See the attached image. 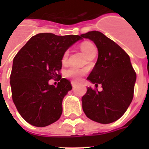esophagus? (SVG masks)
<instances>
[{"label": "esophagus", "mask_w": 149, "mask_h": 149, "mask_svg": "<svg viewBox=\"0 0 149 149\" xmlns=\"http://www.w3.org/2000/svg\"><path fill=\"white\" fill-rule=\"evenodd\" d=\"M71 84H72V88H74L75 86H77V82H75V81H72Z\"/></svg>", "instance_id": "1"}]
</instances>
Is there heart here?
<instances>
[{"instance_id":"obj_1","label":"heart","mask_w":149,"mask_h":149,"mask_svg":"<svg viewBox=\"0 0 149 149\" xmlns=\"http://www.w3.org/2000/svg\"><path fill=\"white\" fill-rule=\"evenodd\" d=\"M81 49L82 52L84 53V55L85 56H87L89 53H90L93 50L96 49V48L94 47V45L93 44L91 43L86 42L82 44L81 45ZM68 52L66 51V52L64 53V55L62 56V62L65 64L67 61V59H68ZM84 74V71L81 70V69H79L77 68H68L67 71L65 72V76L68 78H72V79H74V80H78L80 79L82 75Z\"/></svg>"}]
</instances>
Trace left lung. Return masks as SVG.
Here are the masks:
<instances>
[{"instance_id": "1", "label": "left lung", "mask_w": 149, "mask_h": 149, "mask_svg": "<svg viewBox=\"0 0 149 149\" xmlns=\"http://www.w3.org/2000/svg\"><path fill=\"white\" fill-rule=\"evenodd\" d=\"M82 39L93 40L98 50V58L87 80L103 90L88 87L82 97V109L87 117L100 124H109L124 115L134 93L136 74L130 57L113 40L99 31L81 34Z\"/></svg>"}]
</instances>
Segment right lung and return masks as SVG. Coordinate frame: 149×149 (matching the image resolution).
I'll return each mask as SVG.
<instances>
[{
  "instance_id": "1",
  "label": "right lung",
  "mask_w": 149,
  "mask_h": 149,
  "mask_svg": "<svg viewBox=\"0 0 149 149\" xmlns=\"http://www.w3.org/2000/svg\"><path fill=\"white\" fill-rule=\"evenodd\" d=\"M82 38L78 35L38 33L28 41L13 59L10 85L12 97L21 116L30 125L45 127L62 114V101L72 89L70 81L61 78L62 56ZM55 78L56 87L48 84Z\"/></svg>"
}]
</instances>
